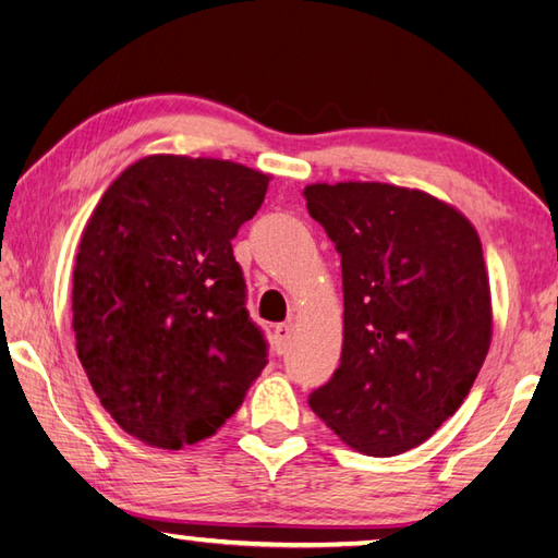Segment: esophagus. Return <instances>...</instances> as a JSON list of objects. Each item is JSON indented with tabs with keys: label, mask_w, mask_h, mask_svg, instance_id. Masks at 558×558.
Instances as JSON below:
<instances>
[{
	"label": "esophagus",
	"mask_w": 558,
	"mask_h": 558,
	"mask_svg": "<svg viewBox=\"0 0 558 558\" xmlns=\"http://www.w3.org/2000/svg\"><path fill=\"white\" fill-rule=\"evenodd\" d=\"M290 333H292V327H290V324H278V327L272 329V339H276V349H278L280 353L286 351L288 341H290Z\"/></svg>",
	"instance_id": "34e87169"
}]
</instances>
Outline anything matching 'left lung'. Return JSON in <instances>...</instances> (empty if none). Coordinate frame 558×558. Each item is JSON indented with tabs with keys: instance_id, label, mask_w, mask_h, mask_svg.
I'll use <instances>...</instances> for the list:
<instances>
[{
	"instance_id": "left-lung-1",
	"label": "left lung",
	"mask_w": 558,
	"mask_h": 558,
	"mask_svg": "<svg viewBox=\"0 0 558 558\" xmlns=\"http://www.w3.org/2000/svg\"><path fill=\"white\" fill-rule=\"evenodd\" d=\"M302 195L343 280L341 363L310 408L353 451H410L461 408L488 356L478 231L447 202L388 182H314Z\"/></svg>"
}]
</instances>
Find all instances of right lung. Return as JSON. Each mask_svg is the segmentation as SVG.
I'll use <instances>...</instances> for the list:
<instances>
[{"instance_id": "add662e5", "label": "right lung", "mask_w": 558, "mask_h": 558, "mask_svg": "<svg viewBox=\"0 0 558 558\" xmlns=\"http://www.w3.org/2000/svg\"><path fill=\"white\" fill-rule=\"evenodd\" d=\"M268 180L231 160L156 154L87 219L73 270L77 359L111 420L148 447L211 437L266 368L231 239Z\"/></svg>"}]
</instances>
